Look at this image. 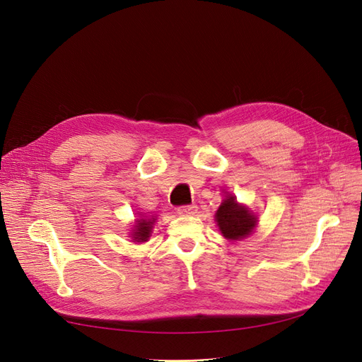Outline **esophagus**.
<instances>
[{
	"label": "esophagus",
	"mask_w": 362,
	"mask_h": 362,
	"mask_svg": "<svg viewBox=\"0 0 362 362\" xmlns=\"http://www.w3.org/2000/svg\"><path fill=\"white\" fill-rule=\"evenodd\" d=\"M177 211L181 216H193L196 211H198V206H196L194 204H192V205H181V206H178Z\"/></svg>",
	"instance_id": "esophagus-1"
}]
</instances>
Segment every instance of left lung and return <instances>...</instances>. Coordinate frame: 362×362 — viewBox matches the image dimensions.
Returning <instances> with one entry per match:
<instances>
[{
  "label": "left lung",
  "mask_w": 362,
  "mask_h": 362,
  "mask_svg": "<svg viewBox=\"0 0 362 362\" xmlns=\"http://www.w3.org/2000/svg\"><path fill=\"white\" fill-rule=\"evenodd\" d=\"M216 221L222 234L228 240H240L252 233L257 225V218L247 208L238 205L234 196H226L216 213Z\"/></svg>",
  "instance_id": "1"
}]
</instances>
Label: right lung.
Returning <instances> with one entry per match:
<instances>
[{
  "instance_id": "add662e5",
  "label": "right lung",
  "mask_w": 362,
  "mask_h": 362,
  "mask_svg": "<svg viewBox=\"0 0 362 362\" xmlns=\"http://www.w3.org/2000/svg\"><path fill=\"white\" fill-rule=\"evenodd\" d=\"M156 222V218H152V221H145V218H140V221L137 222L136 225V229L133 233V238L136 240V242H146L149 234H151V228H152V223Z\"/></svg>"
}]
</instances>
